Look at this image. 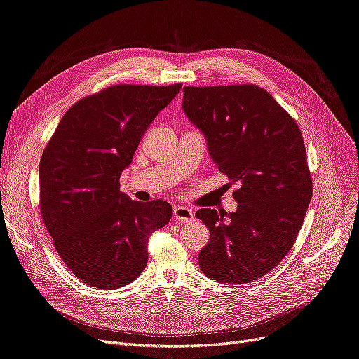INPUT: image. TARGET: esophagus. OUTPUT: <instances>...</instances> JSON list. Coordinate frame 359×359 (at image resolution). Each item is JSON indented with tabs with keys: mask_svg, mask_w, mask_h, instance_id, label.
<instances>
[{
	"mask_svg": "<svg viewBox=\"0 0 359 359\" xmlns=\"http://www.w3.org/2000/svg\"><path fill=\"white\" fill-rule=\"evenodd\" d=\"M173 212H175V218L179 222H192L195 217L194 212L186 207H176Z\"/></svg>",
	"mask_w": 359,
	"mask_h": 359,
	"instance_id": "1",
	"label": "esophagus"
}]
</instances>
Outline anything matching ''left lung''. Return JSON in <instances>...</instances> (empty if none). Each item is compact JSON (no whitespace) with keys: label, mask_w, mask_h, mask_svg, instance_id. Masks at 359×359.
Instances as JSON below:
<instances>
[{"label":"left lung","mask_w":359,"mask_h":359,"mask_svg":"<svg viewBox=\"0 0 359 359\" xmlns=\"http://www.w3.org/2000/svg\"><path fill=\"white\" fill-rule=\"evenodd\" d=\"M183 111L204 133L218 170L239 186L235 212L195 214L210 229L199 267L215 282L249 283L285 258L304 223L313 180L302 133L257 85L186 86Z\"/></svg>","instance_id":"obj_1"}]
</instances>
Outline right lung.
Wrapping results in <instances>:
<instances>
[{
    "instance_id": "1",
    "label": "right lung",
    "mask_w": 359,
    "mask_h": 359,
    "mask_svg": "<svg viewBox=\"0 0 359 359\" xmlns=\"http://www.w3.org/2000/svg\"><path fill=\"white\" fill-rule=\"evenodd\" d=\"M182 85H116L69 108L39 164V208L57 254L83 283L118 289L148 262V241L173 208L132 201L120 176Z\"/></svg>"
}]
</instances>
